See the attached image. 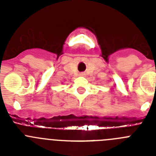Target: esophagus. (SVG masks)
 Wrapping results in <instances>:
<instances>
[{
    "instance_id": "34e87169",
    "label": "esophagus",
    "mask_w": 156,
    "mask_h": 156,
    "mask_svg": "<svg viewBox=\"0 0 156 156\" xmlns=\"http://www.w3.org/2000/svg\"><path fill=\"white\" fill-rule=\"evenodd\" d=\"M80 76H84L85 73H80Z\"/></svg>"
}]
</instances>
